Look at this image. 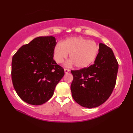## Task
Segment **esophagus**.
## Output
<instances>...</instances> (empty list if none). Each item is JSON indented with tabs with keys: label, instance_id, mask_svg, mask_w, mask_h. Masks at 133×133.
Instances as JSON below:
<instances>
[{
	"label": "esophagus",
	"instance_id": "esophagus-1",
	"mask_svg": "<svg viewBox=\"0 0 133 133\" xmlns=\"http://www.w3.org/2000/svg\"><path fill=\"white\" fill-rule=\"evenodd\" d=\"M69 72H70V70L68 69H64V72L66 73V74H67V73H69Z\"/></svg>",
	"mask_w": 133,
	"mask_h": 133
}]
</instances>
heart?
Listing matches in <instances>:
<instances>
[{"instance_id": "heart-1", "label": "heart", "mask_w": 133, "mask_h": 133, "mask_svg": "<svg viewBox=\"0 0 133 133\" xmlns=\"http://www.w3.org/2000/svg\"><path fill=\"white\" fill-rule=\"evenodd\" d=\"M99 48L94 41L82 37H69L54 47L53 57L58 64H61L67 58L71 59L68 64H75L77 68L89 66L98 55Z\"/></svg>"}]
</instances>
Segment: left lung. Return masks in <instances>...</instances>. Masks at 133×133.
Returning <instances> with one entry per match:
<instances>
[{"label": "left lung", "instance_id": "obj_1", "mask_svg": "<svg viewBox=\"0 0 133 133\" xmlns=\"http://www.w3.org/2000/svg\"><path fill=\"white\" fill-rule=\"evenodd\" d=\"M95 63L78 70L70 89L75 101L84 107L95 108L104 103L111 95L116 83L118 63L111 49L100 43Z\"/></svg>", "mask_w": 133, "mask_h": 133}]
</instances>
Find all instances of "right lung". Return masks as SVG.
I'll return each mask as SVG.
<instances>
[{
    "label": "right lung",
    "instance_id": "add662e5",
    "mask_svg": "<svg viewBox=\"0 0 133 133\" xmlns=\"http://www.w3.org/2000/svg\"><path fill=\"white\" fill-rule=\"evenodd\" d=\"M55 37H38L19 48L12 59L13 86L23 101L43 104L53 96L64 69L53 58Z\"/></svg>",
    "mask_w": 133,
    "mask_h": 133
}]
</instances>
